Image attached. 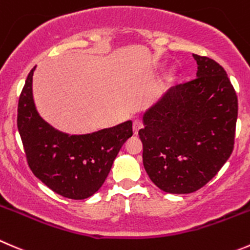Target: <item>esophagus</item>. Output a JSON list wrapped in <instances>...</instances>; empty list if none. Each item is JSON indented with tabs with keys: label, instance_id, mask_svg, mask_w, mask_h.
Instances as JSON below:
<instances>
[{
	"label": "esophagus",
	"instance_id": "obj_1",
	"mask_svg": "<svg viewBox=\"0 0 250 250\" xmlns=\"http://www.w3.org/2000/svg\"><path fill=\"white\" fill-rule=\"evenodd\" d=\"M143 127H144V125H143V122L140 120L133 121V133H134V134H138L139 129H142Z\"/></svg>",
	"mask_w": 250,
	"mask_h": 250
}]
</instances>
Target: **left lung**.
<instances>
[{
  "label": "left lung",
  "mask_w": 250,
  "mask_h": 250,
  "mask_svg": "<svg viewBox=\"0 0 250 250\" xmlns=\"http://www.w3.org/2000/svg\"><path fill=\"white\" fill-rule=\"evenodd\" d=\"M197 77L178 84L144 115L143 164L161 190L188 194L216 176L233 151L238 100L226 71L193 55Z\"/></svg>",
  "instance_id": "8db88e82"
}]
</instances>
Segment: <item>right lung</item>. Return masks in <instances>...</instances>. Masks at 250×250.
<instances>
[{"mask_svg":"<svg viewBox=\"0 0 250 250\" xmlns=\"http://www.w3.org/2000/svg\"><path fill=\"white\" fill-rule=\"evenodd\" d=\"M33 68L18 101L17 125L31 172L57 194L86 199L100 189L121 146L132 137V121L85 135L53 129L35 110Z\"/></svg>","mask_w":250,"mask_h":250,"instance_id":"obj_1","label":"right lung"}]
</instances>
